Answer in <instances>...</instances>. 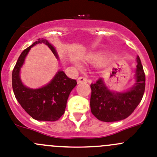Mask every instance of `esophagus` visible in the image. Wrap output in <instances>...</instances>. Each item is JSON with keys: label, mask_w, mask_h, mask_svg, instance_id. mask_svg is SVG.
Instances as JSON below:
<instances>
[{"label": "esophagus", "mask_w": 157, "mask_h": 157, "mask_svg": "<svg viewBox=\"0 0 157 157\" xmlns=\"http://www.w3.org/2000/svg\"><path fill=\"white\" fill-rule=\"evenodd\" d=\"M87 78H85V77H78V79H77V83H78V84L87 83Z\"/></svg>", "instance_id": "esophagus-1"}]
</instances>
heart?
Returning a JSON list of instances; mask_svg holds the SVG:
<instances>
[{
    "mask_svg": "<svg viewBox=\"0 0 157 157\" xmlns=\"http://www.w3.org/2000/svg\"><path fill=\"white\" fill-rule=\"evenodd\" d=\"M96 59H97V56H94V55H88V56L85 57V60L87 62H89V63H92V62L96 61Z\"/></svg>",
    "mask_w": 157,
    "mask_h": 157,
    "instance_id": "1",
    "label": "heart"
}]
</instances>
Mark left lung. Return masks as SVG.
<instances>
[{
    "instance_id": "left-lung-1",
    "label": "left lung",
    "mask_w": 157,
    "mask_h": 157,
    "mask_svg": "<svg viewBox=\"0 0 157 157\" xmlns=\"http://www.w3.org/2000/svg\"><path fill=\"white\" fill-rule=\"evenodd\" d=\"M135 84L127 91H112L102 78L91 84V111L101 121L115 122L129 117L140 103L145 87V76L140 58L137 56Z\"/></svg>"
}]
</instances>
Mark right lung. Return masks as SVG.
Returning <instances> with one entry per match:
<instances>
[{
    "label": "right lung",
    "instance_id": "right-lung-1",
    "mask_svg": "<svg viewBox=\"0 0 157 157\" xmlns=\"http://www.w3.org/2000/svg\"><path fill=\"white\" fill-rule=\"evenodd\" d=\"M44 44L59 59L53 45L44 38L25 49L21 53L12 71V88L17 101L32 118L40 121H56L63 115L70 92L77 85L76 80L69 78L59 70L48 84L37 89L29 88L22 84L20 70L31 48L37 44Z\"/></svg>",
    "mask_w": 157,
    "mask_h": 157
}]
</instances>
